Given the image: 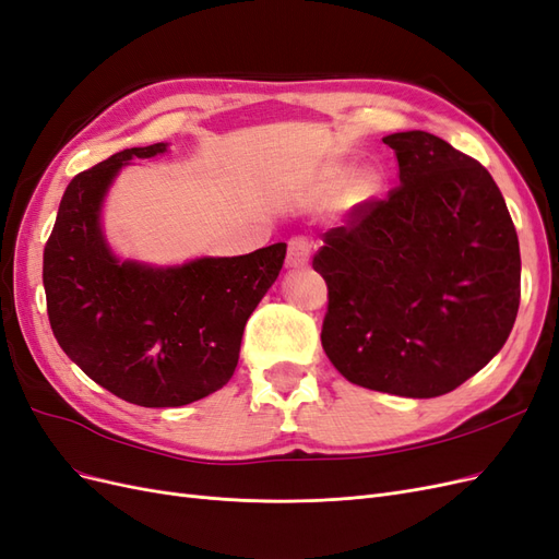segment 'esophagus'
Returning a JSON list of instances; mask_svg holds the SVG:
<instances>
[{
    "label": "esophagus",
    "instance_id": "esophagus-1",
    "mask_svg": "<svg viewBox=\"0 0 559 559\" xmlns=\"http://www.w3.org/2000/svg\"><path fill=\"white\" fill-rule=\"evenodd\" d=\"M312 245L308 238H294L289 242V251H286V267H302L310 261Z\"/></svg>",
    "mask_w": 559,
    "mask_h": 559
}]
</instances>
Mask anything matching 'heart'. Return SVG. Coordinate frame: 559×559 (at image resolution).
<instances>
[{"label": "heart", "instance_id": "b5f03b06", "mask_svg": "<svg viewBox=\"0 0 559 559\" xmlns=\"http://www.w3.org/2000/svg\"><path fill=\"white\" fill-rule=\"evenodd\" d=\"M354 189H357V195H359V198L376 195V193L380 191V177H378L376 173H364V175L357 179V186H354Z\"/></svg>", "mask_w": 559, "mask_h": 559}]
</instances>
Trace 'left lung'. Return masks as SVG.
I'll return each instance as SVG.
<instances>
[{
	"label": "left lung",
	"instance_id": "obj_1",
	"mask_svg": "<svg viewBox=\"0 0 559 559\" xmlns=\"http://www.w3.org/2000/svg\"><path fill=\"white\" fill-rule=\"evenodd\" d=\"M399 181L321 238L326 357L373 392L433 399L503 347L520 306V245L485 167L425 130L386 134Z\"/></svg>",
	"mask_w": 559,
	"mask_h": 559
}]
</instances>
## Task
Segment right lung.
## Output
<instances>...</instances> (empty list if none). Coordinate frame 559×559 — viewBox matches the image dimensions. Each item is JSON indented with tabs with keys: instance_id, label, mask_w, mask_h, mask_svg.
<instances>
[{
	"instance_id": "right-lung-1",
	"label": "right lung",
	"mask_w": 559,
	"mask_h": 559,
	"mask_svg": "<svg viewBox=\"0 0 559 559\" xmlns=\"http://www.w3.org/2000/svg\"><path fill=\"white\" fill-rule=\"evenodd\" d=\"M167 144L118 151L76 175L44 249L50 329L62 352L111 394L144 408H177L235 373L247 319L275 284L286 245L181 265L121 261L99 214L116 175Z\"/></svg>"
}]
</instances>
